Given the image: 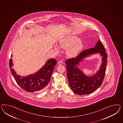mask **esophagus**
<instances>
[{
    "mask_svg": "<svg viewBox=\"0 0 123 123\" xmlns=\"http://www.w3.org/2000/svg\"><path fill=\"white\" fill-rule=\"evenodd\" d=\"M58 64H59V65L63 64V61L62 60H60V61H59V63H58Z\"/></svg>",
    "mask_w": 123,
    "mask_h": 123,
    "instance_id": "obj_1",
    "label": "esophagus"
}]
</instances>
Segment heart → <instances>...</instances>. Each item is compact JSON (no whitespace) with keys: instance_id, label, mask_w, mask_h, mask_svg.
<instances>
[{"instance_id":"1","label":"heart","mask_w":123,"mask_h":123,"mask_svg":"<svg viewBox=\"0 0 123 123\" xmlns=\"http://www.w3.org/2000/svg\"><path fill=\"white\" fill-rule=\"evenodd\" d=\"M80 40V39L76 37H68L60 40L59 46L60 48L64 49H68L67 51V55L68 57H75L77 56L83 48V43L81 42L77 43ZM55 48L56 50L58 49L57 47Z\"/></svg>"}]
</instances>
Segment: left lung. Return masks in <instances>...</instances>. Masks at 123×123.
Instances as JSON below:
<instances>
[{
	"mask_svg": "<svg viewBox=\"0 0 123 123\" xmlns=\"http://www.w3.org/2000/svg\"><path fill=\"white\" fill-rule=\"evenodd\" d=\"M99 53L102 56L100 69L93 76H87L77 67L84 58L93 54ZM107 54L100 40L95 47L83 50L76 58L69 59L65 62L67 77L69 86L78 95H86L93 93L103 82L106 70Z\"/></svg>",
	"mask_w": 123,
	"mask_h": 123,
	"instance_id": "obj_1",
	"label": "left lung"
}]
</instances>
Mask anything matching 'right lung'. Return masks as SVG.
I'll use <instances>...</instances> for the list:
<instances>
[{"mask_svg": "<svg viewBox=\"0 0 123 123\" xmlns=\"http://www.w3.org/2000/svg\"><path fill=\"white\" fill-rule=\"evenodd\" d=\"M56 63V60L54 59L48 60L45 65L37 72L25 76L17 74L15 70L12 68L13 65L12 59L9 61V67L15 80L22 89L29 92H41L47 88L53 73L54 67Z\"/></svg>", "mask_w": 123, "mask_h": 123, "instance_id": "add662e5", "label": "right lung"}]
</instances>
